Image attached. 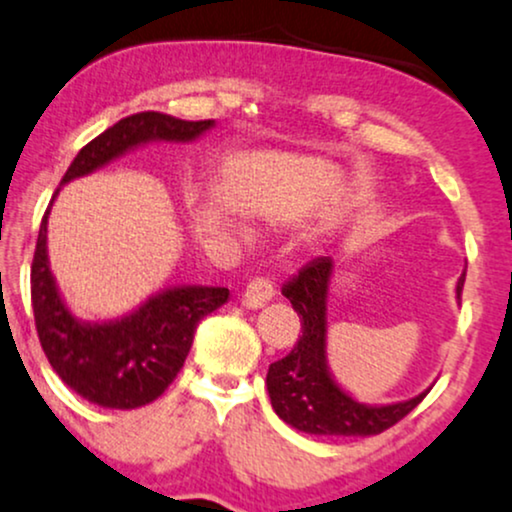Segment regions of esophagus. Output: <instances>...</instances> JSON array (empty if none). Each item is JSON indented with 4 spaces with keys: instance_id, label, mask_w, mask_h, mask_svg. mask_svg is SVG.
I'll list each match as a JSON object with an SVG mask.
<instances>
[{
    "instance_id": "obj_1",
    "label": "esophagus",
    "mask_w": 512,
    "mask_h": 512,
    "mask_svg": "<svg viewBox=\"0 0 512 512\" xmlns=\"http://www.w3.org/2000/svg\"><path fill=\"white\" fill-rule=\"evenodd\" d=\"M274 298V286L267 279H252L243 293H240V305L248 310L264 307Z\"/></svg>"
}]
</instances>
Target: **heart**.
<instances>
[{
	"instance_id": "1",
	"label": "heart",
	"mask_w": 512,
	"mask_h": 512,
	"mask_svg": "<svg viewBox=\"0 0 512 512\" xmlns=\"http://www.w3.org/2000/svg\"><path fill=\"white\" fill-rule=\"evenodd\" d=\"M226 221H229V224H231V229H233V233H238V236L240 238H250V229H248V226H245L243 224V221H238L236 217H233V214H231V217H224Z\"/></svg>"
}]
</instances>
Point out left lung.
<instances>
[{"mask_svg":"<svg viewBox=\"0 0 512 512\" xmlns=\"http://www.w3.org/2000/svg\"><path fill=\"white\" fill-rule=\"evenodd\" d=\"M334 276V260L317 257L300 269L293 281L283 286V295L298 312L303 336L291 353L267 372V391L272 408L293 429L315 436H374L403 420L427 396L417 393L398 403H360L338 384L326 355V300ZM465 274L460 276L455 293H463Z\"/></svg>","mask_w":512,"mask_h":512,"instance_id":"1","label":"left lung"}]
</instances>
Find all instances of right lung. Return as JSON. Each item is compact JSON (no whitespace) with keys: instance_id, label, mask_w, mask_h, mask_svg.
Here are the masks:
<instances>
[{"instance_id":"right-lung-1","label":"right lung","mask_w":512,"mask_h":512,"mask_svg":"<svg viewBox=\"0 0 512 512\" xmlns=\"http://www.w3.org/2000/svg\"><path fill=\"white\" fill-rule=\"evenodd\" d=\"M217 126L214 121H181L169 114L140 112L126 116L90 140L73 157L61 186L112 164L128 152L152 143H195ZM59 195V190L54 197ZM42 217L30 298L38 336L49 365L69 389L88 403L112 410H133L162 396L181 372L193 346L197 324L229 300L221 286H169L119 319L88 322L71 312L49 269L47 219Z\"/></svg>"}]
</instances>
